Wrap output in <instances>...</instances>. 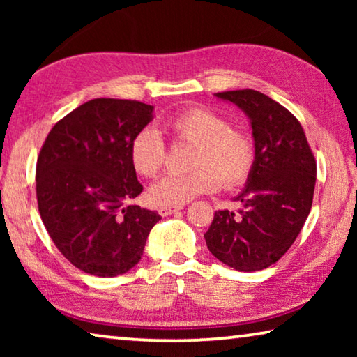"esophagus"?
<instances>
[{"instance_id":"esophagus-1","label":"esophagus","mask_w":357,"mask_h":357,"mask_svg":"<svg viewBox=\"0 0 357 357\" xmlns=\"http://www.w3.org/2000/svg\"><path fill=\"white\" fill-rule=\"evenodd\" d=\"M184 209V204H178V206H164L159 209V214L160 215H170V214H174L178 213V211Z\"/></svg>"}]
</instances>
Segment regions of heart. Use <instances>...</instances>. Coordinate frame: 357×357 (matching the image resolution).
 Listing matches in <instances>:
<instances>
[{
  "instance_id": "obj_1",
  "label": "heart",
  "mask_w": 357,
  "mask_h": 357,
  "mask_svg": "<svg viewBox=\"0 0 357 357\" xmlns=\"http://www.w3.org/2000/svg\"><path fill=\"white\" fill-rule=\"evenodd\" d=\"M176 142H190L192 172L168 174L151 189V200L159 206H176L203 193L243 185L255 167L257 149L245 130L229 126L222 113L208 107H189L165 123ZM130 162L138 174L155 178L167 162V143L153 128L138 130L130 142Z\"/></svg>"
}]
</instances>
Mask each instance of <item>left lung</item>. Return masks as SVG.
Returning <instances> with one entry per match:
<instances>
[{"label": "left lung", "mask_w": 357, "mask_h": 357, "mask_svg": "<svg viewBox=\"0 0 357 357\" xmlns=\"http://www.w3.org/2000/svg\"><path fill=\"white\" fill-rule=\"evenodd\" d=\"M250 118L257 159L238 213L215 211L206 233L213 255L244 273L261 271L285 255L309 217L317 160L301 123L279 102L255 89L217 93Z\"/></svg>", "instance_id": "obj_1"}]
</instances>
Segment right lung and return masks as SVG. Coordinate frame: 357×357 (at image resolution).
<instances>
[{"instance_id": "right-lung-1", "label": "right lung", "mask_w": 357, "mask_h": 357, "mask_svg": "<svg viewBox=\"0 0 357 357\" xmlns=\"http://www.w3.org/2000/svg\"><path fill=\"white\" fill-rule=\"evenodd\" d=\"M153 108L93 99L59 119L42 144L36 165L40 219L58 250L83 273H128L162 219L130 203L143 192L130 142L153 118Z\"/></svg>"}]
</instances>
